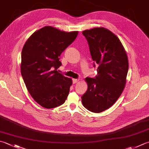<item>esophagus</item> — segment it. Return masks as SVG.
Returning <instances> with one entry per match:
<instances>
[{"mask_svg":"<svg viewBox=\"0 0 149 149\" xmlns=\"http://www.w3.org/2000/svg\"><path fill=\"white\" fill-rule=\"evenodd\" d=\"M73 83H74V84H75V83H78L79 82V80L78 79H73Z\"/></svg>","mask_w":149,"mask_h":149,"instance_id":"esophagus-1","label":"esophagus"}]
</instances>
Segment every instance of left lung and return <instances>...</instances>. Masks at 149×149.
<instances>
[{
  "instance_id": "1",
  "label": "left lung",
  "mask_w": 149,
  "mask_h": 149,
  "mask_svg": "<svg viewBox=\"0 0 149 149\" xmlns=\"http://www.w3.org/2000/svg\"><path fill=\"white\" fill-rule=\"evenodd\" d=\"M89 45L95 78L86 77L88 89L81 97L84 108L100 113L114 104L123 92L129 70L126 52L119 38L107 29L94 28L83 31Z\"/></svg>"
}]
</instances>
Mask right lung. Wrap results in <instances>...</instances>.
<instances>
[{"mask_svg": "<svg viewBox=\"0 0 149 149\" xmlns=\"http://www.w3.org/2000/svg\"><path fill=\"white\" fill-rule=\"evenodd\" d=\"M78 31L66 32L52 26L35 31L26 40L21 53L20 71L28 91L37 103L53 109L65 103L71 78L57 71L61 54L74 41Z\"/></svg>", "mask_w": 149, "mask_h": 149, "instance_id": "obj_1", "label": "right lung"}]
</instances>
